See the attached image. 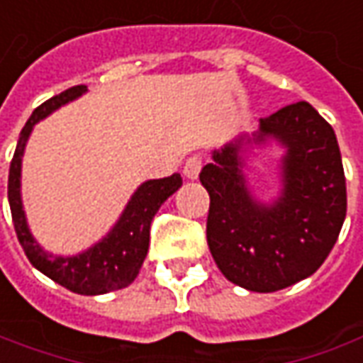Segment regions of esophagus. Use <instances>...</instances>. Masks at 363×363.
<instances>
[{"mask_svg": "<svg viewBox=\"0 0 363 363\" xmlns=\"http://www.w3.org/2000/svg\"><path fill=\"white\" fill-rule=\"evenodd\" d=\"M201 169H202V159L194 155V157H189V159H186L184 167H182V172H184V177H186V179L194 181V179H199Z\"/></svg>", "mask_w": 363, "mask_h": 363, "instance_id": "esophagus-1", "label": "esophagus"}]
</instances>
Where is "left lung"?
<instances>
[{
	"instance_id": "left-lung-1",
	"label": "left lung",
	"mask_w": 363,
	"mask_h": 363,
	"mask_svg": "<svg viewBox=\"0 0 363 363\" xmlns=\"http://www.w3.org/2000/svg\"><path fill=\"white\" fill-rule=\"evenodd\" d=\"M276 142L281 189L260 199L245 177L254 148ZM211 208L206 240L233 284L276 292L312 276L334 248L346 218V179L334 129L310 103L288 105L252 135L213 150L201 171Z\"/></svg>"
}]
</instances>
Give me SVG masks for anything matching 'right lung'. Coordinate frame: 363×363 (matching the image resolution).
<instances>
[{
    "instance_id": "1",
    "label": "right lung",
    "mask_w": 363,
    "mask_h": 363,
    "mask_svg": "<svg viewBox=\"0 0 363 363\" xmlns=\"http://www.w3.org/2000/svg\"><path fill=\"white\" fill-rule=\"evenodd\" d=\"M85 93H87V85L71 87L45 101L31 113L26 127L21 129L16 155L9 167L7 199H9L17 238L23 246L29 262L47 278H51L53 282H57L75 294L99 296L121 290L137 278L149 252L150 220L161 208L162 202L181 189L182 179L179 172H174L171 177L152 179L139 184L137 191L130 194L127 206L123 208L113 228L99 242L89 246L87 250L73 256H61L45 250L29 230L26 211H23V201H21L23 152H26L27 140L31 137V130L39 121H43L51 113H55L63 105L75 101Z\"/></svg>"
}]
</instances>
